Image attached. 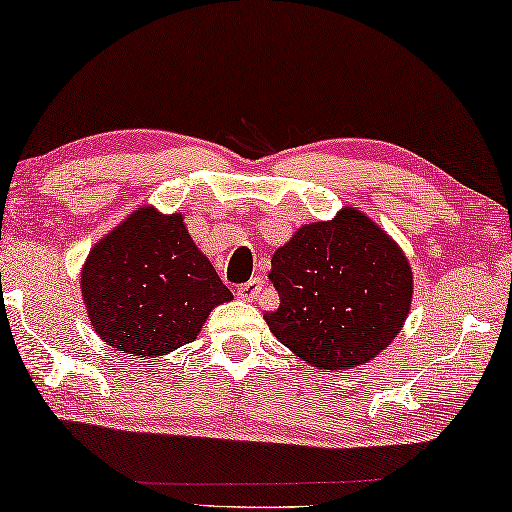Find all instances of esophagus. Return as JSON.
Wrapping results in <instances>:
<instances>
[{"label": "esophagus", "instance_id": "obj_1", "mask_svg": "<svg viewBox=\"0 0 512 512\" xmlns=\"http://www.w3.org/2000/svg\"><path fill=\"white\" fill-rule=\"evenodd\" d=\"M262 287H264V282L259 280V278H253V280H248L246 285H241L239 289H237V296L241 298V300H253L259 291H262Z\"/></svg>", "mask_w": 512, "mask_h": 512}]
</instances>
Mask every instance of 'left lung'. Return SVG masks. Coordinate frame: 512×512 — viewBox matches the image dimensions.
<instances>
[{
  "label": "left lung",
  "instance_id": "8db88e82",
  "mask_svg": "<svg viewBox=\"0 0 512 512\" xmlns=\"http://www.w3.org/2000/svg\"><path fill=\"white\" fill-rule=\"evenodd\" d=\"M269 280L280 305L264 321L289 351L319 369L373 360L410 314L408 257L355 207L300 227L273 253Z\"/></svg>",
  "mask_w": 512,
  "mask_h": 512
}]
</instances>
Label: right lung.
<instances>
[{"label": "right lung", "mask_w": 512, "mask_h": 512, "mask_svg": "<svg viewBox=\"0 0 512 512\" xmlns=\"http://www.w3.org/2000/svg\"><path fill=\"white\" fill-rule=\"evenodd\" d=\"M88 319L116 351L159 358L193 342L216 305L232 300L182 214L139 207L100 239L81 269Z\"/></svg>", "instance_id": "add662e5"}]
</instances>
